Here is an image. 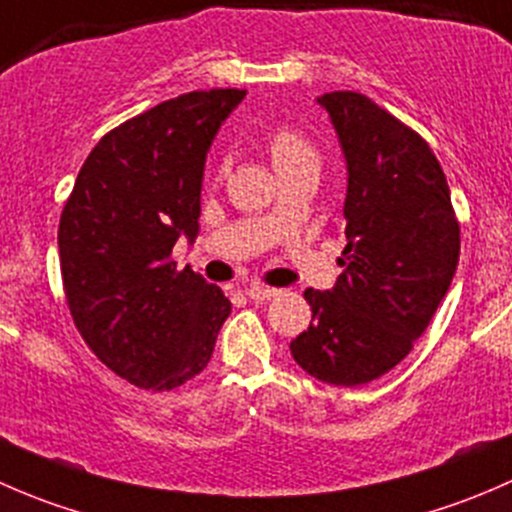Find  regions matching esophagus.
Listing matches in <instances>:
<instances>
[{
  "label": "esophagus",
  "instance_id": "34e87169",
  "mask_svg": "<svg viewBox=\"0 0 512 512\" xmlns=\"http://www.w3.org/2000/svg\"><path fill=\"white\" fill-rule=\"evenodd\" d=\"M245 292H247V297L255 299V302H265V299L277 297V294H280V289H275V287H260V285H252V287H247Z\"/></svg>",
  "mask_w": 512,
  "mask_h": 512
}]
</instances>
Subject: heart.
I'll list each match as a JSON object with an SVG mask.
<instances>
[{
    "mask_svg": "<svg viewBox=\"0 0 512 512\" xmlns=\"http://www.w3.org/2000/svg\"><path fill=\"white\" fill-rule=\"evenodd\" d=\"M270 156L272 163H275L277 170L282 168H292V165H302V163H312L319 165V156L314 151L312 143L302 136L299 131L289 126H280L270 133Z\"/></svg>",
    "mask_w": 512,
    "mask_h": 512,
    "instance_id": "obj_1",
    "label": "heart"
}]
</instances>
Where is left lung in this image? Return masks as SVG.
<instances>
[{"label":"left lung","mask_w":512,"mask_h":512,"mask_svg":"<svg viewBox=\"0 0 512 512\" xmlns=\"http://www.w3.org/2000/svg\"><path fill=\"white\" fill-rule=\"evenodd\" d=\"M347 160L344 272L307 289L309 327L289 352L314 379L361 386L394 369L426 332L461 255L446 175L428 143L356 91L317 98Z\"/></svg>","instance_id":"obj_1"}]
</instances>
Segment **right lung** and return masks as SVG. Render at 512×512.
<instances>
[{"mask_svg":"<svg viewBox=\"0 0 512 512\" xmlns=\"http://www.w3.org/2000/svg\"><path fill=\"white\" fill-rule=\"evenodd\" d=\"M245 98L190 91L121 123L84 160L59 223L76 329L113 374L170 391L208 366L230 299L170 252L198 235L205 156Z\"/></svg>","mask_w":512,"mask_h":512,"instance_id":"obj_1","label":"right lung"}]
</instances>
